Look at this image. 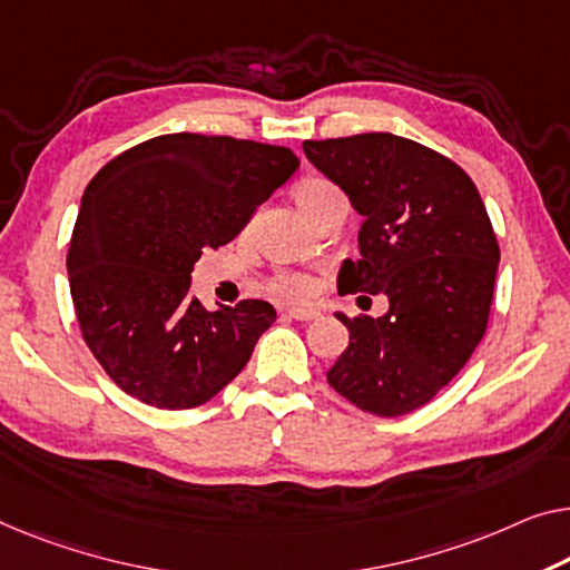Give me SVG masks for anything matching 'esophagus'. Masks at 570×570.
<instances>
[{"mask_svg":"<svg viewBox=\"0 0 570 570\" xmlns=\"http://www.w3.org/2000/svg\"><path fill=\"white\" fill-rule=\"evenodd\" d=\"M286 314H288V317H292V320H299V322H312V320L320 317V312H314V309H299V307H288Z\"/></svg>","mask_w":570,"mask_h":570,"instance_id":"esophagus-1","label":"esophagus"}]
</instances>
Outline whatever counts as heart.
Segmentation results:
<instances>
[{
	"instance_id": "obj_1",
	"label": "heart",
	"mask_w": 570,
	"mask_h": 570,
	"mask_svg": "<svg viewBox=\"0 0 570 570\" xmlns=\"http://www.w3.org/2000/svg\"><path fill=\"white\" fill-rule=\"evenodd\" d=\"M292 197L302 215L307 219H314V215H317V212L325 207L330 199L343 197V194H340L337 186L333 181H327V178L309 176V178H302V181L294 186ZM266 288H268V294L276 296V299L304 304V302H312L314 296H317L320 284L307 274H276L266 284Z\"/></svg>"
}]
</instances>
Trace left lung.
<instances>
[{
  "label": "left lung",
  "instance_id": "1",
  "mask_svg": "<svg viewBox=\"0 0 570 570\" xmlns=\"http://www.w3.org/2000/svg\"><path fill=\"white\" fill-rule=\"evenodd\" d=\"M304 153L363 215L361 261L343 263L337 288L389 299L379 320L337 312L351 343L327 384L363 412L402 417L448 386L487 333L497 233L471 176L410 138L304 140Z\"/></svg>",
  "mask_w": 570,
  "mask_h": 570
}]
</instances>
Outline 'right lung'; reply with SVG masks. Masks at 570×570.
Listing matches in <instances>:
<instances>
[{
	"mask_svg": "<svg viewBox=\"0 0 570 570\" xmlns=\"http://www.w3.org/2000/svg\"><path fill=\"white\" fill-rule=\"evenodd\" d=\"M296 168L288 148L171 132L91 178L68 245V286L83 343L125 394L194 410L245 368L276 309L243 299L212 312L189 292L191 271Z\"/></svg>",
	"mask_w": 570,
	"mask_h": 570,
	"instance_id": "obj_1",
	"label": "right lung"
}]
</instances>
